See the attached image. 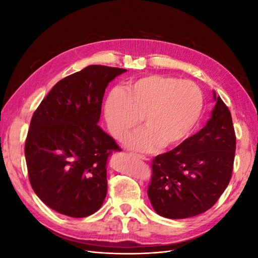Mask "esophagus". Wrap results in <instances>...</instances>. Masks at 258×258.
<instances>
[{
	"label": "esophagus",
	"mask_w": 258,
	"mask_h": 258,
	"mask_svg": "<svg viewBox=\"0 0 258 258\" xmlns=\"http://www.w3.org/2000/svg\"><path fill=\"white\" fill-rule=\"evenodd\" d=\"M132 156H134V157H137V158H139V159H142V160H146V157L144 155H141V154H137V153H130Z\"/></svg>",
	"instance_id": "1"
}]
</instances>
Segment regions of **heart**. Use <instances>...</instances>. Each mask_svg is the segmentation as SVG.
I'll use <instances>...</instances> for the list:
<instances>
[{
    "mask_svg": "<svg viewBox=\"0 0 258 258\" xmlns=\"http://www.w3.org/2000/svg\"><path fill=\"white\" fill-rule=\"evenodd\" d=\"M204 107L198 86L188 80L147 75L130 82L126 89L114 88L107 95L104 112L112 135L126 137V144L142 152L174 146L190 134Z\"/></svg>",
    "mask_w": 258,
    "mask_h": 258,
    "instance_id": "1",
    "label": "heart"
}]
</instances>
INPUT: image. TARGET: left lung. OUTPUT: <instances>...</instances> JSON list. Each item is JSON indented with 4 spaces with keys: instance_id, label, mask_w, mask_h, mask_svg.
Instances as JSON below:
<instances>
[{
    "instance_id": "1",
    "label": "left lung",
    "mask_w": 258,
    "mask_h": 258,
    "mask_svg": "<svg viewBox=\"0 0 258 258\" xmlns=\"http://www.w3.org/2000/svg\"><path fill=\"white\" fill-rule=\"evenodd\" d=\"M196 135L153 159L148 198L160 216L178 220L212 208L228 186L236 152L229 108L220 97Z\"/></svg>"
}]
</instances>
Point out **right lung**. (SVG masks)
Here are the masks:
<instances>
[{"mask_svg": "<svg viewBox=\"0 0 258 258\" xmlns=\"http://www.w3.org/2000/svg\"><path fill=\"white\" fill-rule=\"evenodd\" d=\"M124 72L85 68L59 81L33 113L25 145L29 179L58 213L86 217L103 204L107 158L121 148L97 123L105 88Z\"/></svg>", "mask_w": 258, "mask_h": 258, "instance_id": "right-lung-1", "label": "right lung"}]
</instances>
